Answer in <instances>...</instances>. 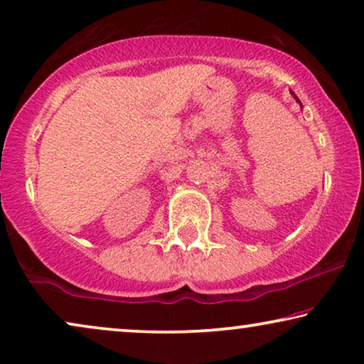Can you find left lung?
I'll return each instance as SVG.
<instances>
[{"label": "left lung", "instance_id": "left-lung-1", "mask_svg": "<svg viewBox=\"0 0 364 364\" xmlns=\"http://www.w3.org/2000/svg\"><path fill=\"white\" fill-rule=\"evenodd\" d=\"M295 99H296V97H295ZM296 101H298V99H296ZM298 102H300V101H298Z\"/></svg>", "mask_w": 364, "mask_h": 364}]
</instances>
